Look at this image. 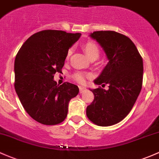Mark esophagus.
I'll use <instances>...</instances> for the list:
<instances>
[{
	"instance_id": "1",
	"label": "esophagus",
	"mask_w": 159,
	"mask_h": 159,
	"mask_svg": "<svg viewBox=\"0 0 159 159\" xmlns=\"http://www.w3.org/2000/svg\"><path fill=\"white\" fill-rule=\"evenodd\" d=\"M79 89H80V93H83V92H84L85 90L86 89L85 88V87H83V86H80Z\"/></svg>"
}]
</instances>
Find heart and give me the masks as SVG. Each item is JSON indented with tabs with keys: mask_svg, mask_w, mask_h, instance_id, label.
<instances>
[{
	"mask_svg": "<svg viewBox=\"0 0 159 159\" xmlns=\"http://www.w3.org/2000/svg\"><path fill=\"white\" fill-rule=\"evenodd\" d=\"M83 49H84L85 52L86 53L87 56H88L89 58L93 57H96L97 58L98 57L100 54V50L99 48H98V45H97L95 42H88L83 45ZM71 53H72V50L69 49L66 54V58H69V57L70 56ZM92 76L91 73H86V72H76L72 76V78L75 80L76 82L79 83H86V80L88 78H90Z\"/></svg>",
	"mask_w": 159,
	"mask_h": 159,
	"instance_id": "heart-1",
	"label": "heart"
}]
</instances>
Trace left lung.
Returning a JSON list of instances; mask_svg holds the SVG:
<instances>
[{
	"label": "left lung",
	"mask_w": 159,
	"mask_h": 159,
	"mask_svg": "<svg viewBox=\"0 0 159 159\" xmlns=\"http://www.w3.org/2000/svg\"><path fill=\"white\" fill-rule=\"evenodd\" d=\"M90 37L102 46L109 61L94 83L107 84L108 89H90L94 100L87 106L86 115L96 125L107 127L125 118L134 107L143 86V58L134 42L123 34L96 31Z\"/></svg>",
	"instance_id": "1"
}]
</instances>
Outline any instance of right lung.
<instances>
[{"label":"right lung","mask_w":159,"mask_h":159,"mask_svg":"<svg viewBox=\"0 0 159 159\" xmlns=\"http://www.w3.org/2000/svg\"><path fill=\"white\" fill-rule=\"evenodd\" d=\"M80 33L43 30L33 34L15 58L14 87L20 102L30 117L45 125H56L66 117L68 105L79 93L76 85L54 80L61 73L68 50Z\"/></svg>","instance_id":"add662e5"}]
</instances>
